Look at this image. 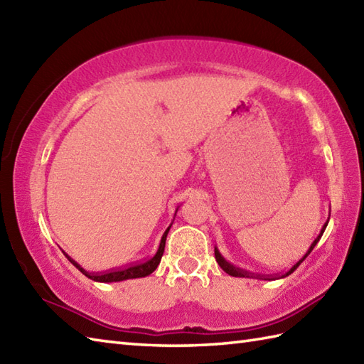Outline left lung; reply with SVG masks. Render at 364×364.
<instances>
[{
	"label": "left lung",
	"instance_id": "8db88e82",
	"mask_svg": "<svg viewBox=\"0 0 364 364\" xmlns=\"http://www.w3.org/2000/svg\"><path fill=\"white\" fill-rule=\"evenodd\" d=\"M330 219V218H328ZM327 225H328V220L326 222V223H323V225H322V228H321V231H319V235H318V237H316L314 239V241L311 242V245H310V249H308L306 250V253L304 255V257H301L297 262H296V264H294L289 270H286V272L283 274V275H280V277H257L258 278V280H280V278H284V277H288V275H291L292 272H294V270H296L300 264H301V261H304L306 257H308V255H310L311 253V250L314 249V245L316 244H318L319 242V239L322 237V235H323V231H326V228H327ZM214 255H215V261H218L219 262V266L222 267V270H223V272H227L228 275H231V277H237V278H253L252 275H249V272H245V270H242V269H239V267H235L233 264H231V262H228L225 258H223L222 257V255H220V252H219V249H218V247H215L214 245Z\"/></svg>",
	"mask_w": 364,
	"mask_h": 364
}]
</instances>
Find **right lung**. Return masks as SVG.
I'll return each mask as SVG.
<instances>
[{
  "instance_id": "1",
  "label": "right lung",
  "mask_w": 364,
  "mask_h": 364,
  "mask_svg": "<svg viewBox=\"0 0 364 364\" xmlns=\"http://www.w3.org/2000/svg\"><path fill=\"white\" fill-rule=\"evenodd\" d=\"M176 211H178V208H176ZM175 214H176V213H175ZM173 220H175V218H173ZM172 223H173V222H172ZM172 223H170V225L167 227V230L164 231V235H162L156 253H154L150 259H146V261L141 262V264H134V266H129V267H125V269L114 270V272H106V274H102V275H98V274L95 275V274H89L87 270H84V269L78 264V262H75L73 259H70V261L76 266V269L81 270V272H82L84 275H86L87 278H90V280H94V282H98V283L125 282V280H131V278H142V277H146V275L153 274L154 270H156V267L159 266L161 258H162V253H164L166 239H167L170 227H172Z\"/></svg>"
}]
</instances>
